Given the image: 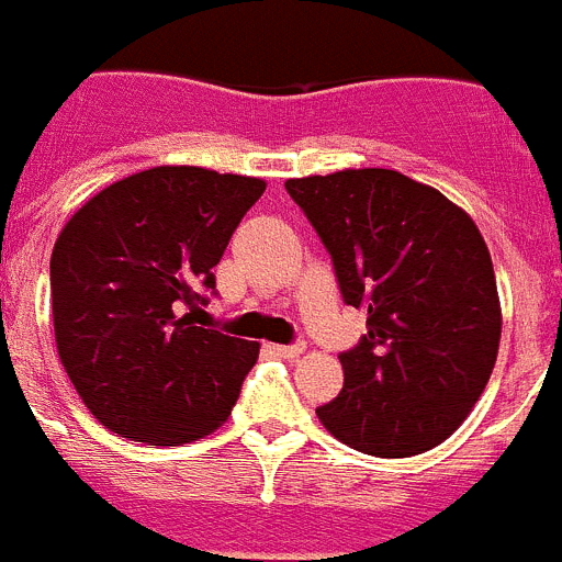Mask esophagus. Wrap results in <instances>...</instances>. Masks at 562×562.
Masks as SVG:
<instances>
[{"mask_svg":"<svg viewBox=\"0 0 562 562\" xmlns=\"http://www.w3.org/2000/svg\"><path fill=\"white\" fill-rule=\"evenodd\" d=\"M267 349H270V355H276V357H284V360H295V357L304 355V342H292V346H281V342H270Z\"/></svg>","mask_w":562,"mask_h":562,"instance_id":"1","label":"esophagus"}]
</instances>
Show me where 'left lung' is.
<instances>
[{
    "mask_svg": "<svg viewBox=\"0 0 562 562\" xmlns=\"http://www.w3.org/2000/svg\"><path fill=\"white\" fill-rule=\"evenodd\" d=\"M369 335L342 351V391L315 411L337 441L408 459L459 430L495 369L501 301L470 213L391 168L286 180Z\"/></svg>",
    "mask_w": 562,
    "mask_h": 562,
    "instance_id": "8db88e82",
    "label": "left lung"
}]
</instances>
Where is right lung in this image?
<instances>
[{
  "label": "right lung",
  "instance_id": "right-lung-1",
  "mask_svg": "<svg viewBox=\"0 0 562 562\" xmlns=\"http://www.w3.org/2000/svg\"><path fill=\"white\" fill-rule=\"evenodd\" d=\"M265 188L258 177L157 166L103 188L58 233V357L103 428L177 448L225 425L258 342L196 326L193 315Z\"/></svg>",
  "mask_w": 562,
  "mask_h": 562
}]
</instances>
